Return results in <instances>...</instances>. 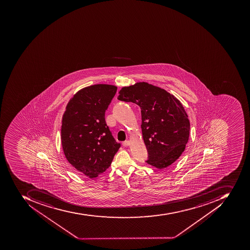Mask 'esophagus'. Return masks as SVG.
I'll return each mask as SVG.
<instances>
[{
    "label": "esophagus",
    "mask_w": 250,
    "mask_h": 250,
    "mask_svg": "<svg viewBox=\"0 0 250 250\" xmlns=\"http://www.w3.org/2000/svg\"><path fill=\"white\" fill-rule=\"evenodd\" d=\"M123 145L124 147H127V146H129L131 145V142L130 141H125V142H123Z\"/></svg>",
    "instance_id": "esophagus-1"
}]
</instances>
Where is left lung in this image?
I'll use <instances>...</instances> for the list:
<instances>
[{
  "instance_id": "left-lung-1",
  "label": "left lung",
  "mask_w": 250,
  "mask_h": 250,
  "mask_svg": "<svg viewBox=\"0 0 250 250\" xmlns=\"http://www.w3.org/2000/svg\"><path fill=\"white\" fill-rule=\"evenodd\" d=\"M118 99L140 107L148 165L164 169L175 162L189 139V121L181 102L160 87L137 83L123 87Z\"/></svg>"
}]
</instances>
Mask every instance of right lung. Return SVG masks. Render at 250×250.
Masks as SVG:
<instances>
[{"mask_svg": "<svg viewBox=\"0 0 250 250\" xmlns=\"http://www.w3.org/2000/svg\"><path fill=\"white\" fill-rule=\"evenodd\" d=\"M117 87L97 84L85 87L71 98L62 115L61 143L69 163L94 178L105 171L121 147L104 119Z\"/></svg>", "mask_w": 250, "mask_h": 250, "instance_id": "obj_1", "label": "right lung"}]
</instances>
